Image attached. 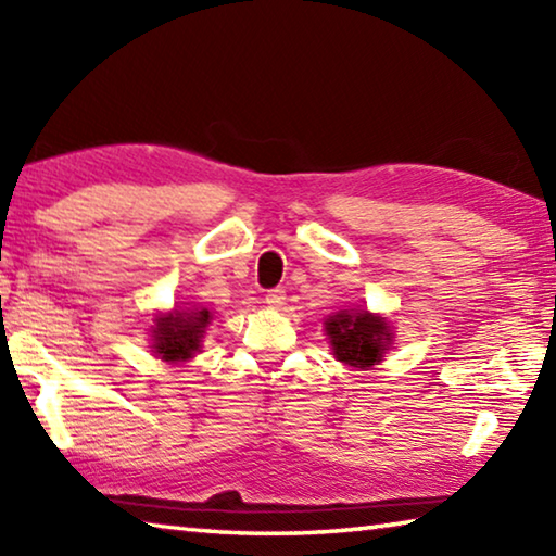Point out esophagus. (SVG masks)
<instances>
[{"instance_id": "34e87169", "label": "esophagus", "mask_w": 556, "mask_h": 556, "mask_svg": "<svg viewBox=\"0 0 556 556\" xmlns=\"http://www.w3.org/2000/svg\"><path fill=\"white\" fill-rule=\"evenodd\" d=\"M265 301H267V306H271V308H281V306H285V301H287V291L281 287L269 289L265 294Z\"/></svg>"}]
</instances>
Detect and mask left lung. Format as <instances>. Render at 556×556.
Listing matches in <instances>:
<instances>
[{"instance_id":"1","label":"left lung","mask_w":556,"mask_h":556,"mask_svg":"<svg viewBox=\"0 0 556 556\" xmlns=\"http://www.w3.org/2000/svg\"><path fill=\"white\" fill-rule=\"evenodd\" d=\"M326 333L331 338L333 355L353 368H370L382 361L392 341L390 326L384 318L368 312L336 314L326 321Z\"/></svg>"}]
</instances>
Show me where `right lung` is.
Listing matches in <instances>:
<instances>
[{"instance_id": "1", "label": "right lung", "mask_w": 556, "mask_h": 556, "mask_svg": "<svg viewBox=\"0 0 556 556\" xmlns=\"http://www.w3.org/2000/svg\"><path fill=\"white\" fill-rule=\"evenodd\" d=\"M211 324L208 308H186V312H176L172 316H159L154 333V348L162 361L181 363L188 361L201 348V338L205 333V326Z\"/></svg>"}]
</instances>
